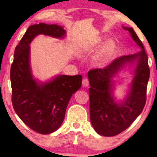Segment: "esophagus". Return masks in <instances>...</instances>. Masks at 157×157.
<instances>
[{"label": "esophagus", "mask_w": 157, "mask_h": 157, "mask_svg": "<svg viewBox=\"0 0 157 157\" xmlns=\"http://www.w3.org/2000/svg\"><path fill=\"white\" fill-rule=\"evenodd\" d=\"M82 85L83 86H88L89 85V79L87 78H83L82 79Z\"/></svg>", "instance_id": "34e87169"}]
</instances>
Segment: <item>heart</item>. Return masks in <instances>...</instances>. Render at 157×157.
I'll return each mask as SVG.
<instances>
[{
    "mask_svg": "<svg viewBox=\"0 0 157 157\" xmlns=\"http://www.w3.org/2000/svg\"><path fill=\"white\" fill-rule=\"evenodd\" d=\"M101 40V39H98L95 40L94 43H92V44L87 47V50L91 51L92 49L96 48V47L100 44ZM113 48H114V45H113V43L112 41L110 40V41L107 42L106 44L103 46L101 50L99 56H98V59H99V61L101 62L106 61V60L111 56V53H112L113 51Z\"/></svg>",
    "mask_w": 157,
    "mask_h": 157,
    "instance_id": "obj_1",
    "label": "heart"
}]
</instances>
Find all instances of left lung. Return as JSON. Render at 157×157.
Returning <instances> with one entry per match:
<instances>
[{
  "instance_id": "1",
  "label": "left lung",
  "mask_w": 157,
  "mask_h": 157,
  "mask_svg": "<svg viewBox=\"0 0 157 157\" xmlns=\"http://www.w3.org/2000/svg\"><path fill=\"white\" fill-rule=\"evenodd\" d=\"M124 29L131 36L141 51L134 54L122 56L104 68H94L88 72L89 83L90 119L92 126L98 134L113 136L130 126L143 111L147 100V83L150 71L148 56L142 42L132 28ZM136 59L132 87L124 102L117 104L111 96L110 78L124 64Z\"/></svg>"
}]
</instances>
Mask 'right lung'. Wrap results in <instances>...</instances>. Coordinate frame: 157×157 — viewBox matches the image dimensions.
Instances as JSON below:
<instances>
[{
  "label": "right lung",
  "mask_w": 157,
  "mask_h": 157,
  "mask_svg": "<svg viewBox=\"0 0 157 157\" xmlns=\"http://www.w3.org/2000/svg\"><path fill=\"white\" fill-rule=\"evenodd\" d=\"M65 33L56 24L31 25L15 48L10 68L13 106L23 123L40 134L61 126L71 97L81 86L82 76L59 75L50 82L38 83L31 73L29 44L38 34L63 38Z\"/></svg>",
  "instance_id": "add662e5"
}]
</instances>
